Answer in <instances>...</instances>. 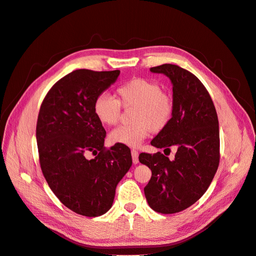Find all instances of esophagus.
Returning <instances> with one entry per match:
<instances>
[{"mask_svg":"<svg viewBox=\"0 0 256 256\" xmlns=\"http://www.w3.org/2000/svg\"><path fill=\"white\" fill-rule=\"evenodd\" d=\"M131 154H132V161H134V164H138V150H131Z\"/></svg>","mask_w":256,"mask_h":256,"instance_id":"1","label":"esophagus"}]
</instances>
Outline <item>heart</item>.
<instances>
[{
  "instance_id": "1",
  "label": "heart",
  "mask_w": 256,
  "mask_h": 256,
  "mask_svg": "<svg viewBox=\"0 0 256 256\" xmlns=\"http://www.w3.org/2000/svg\"><path fill=\"white\" fill-rule=\"evenodd\" d=\"M118 99L109 95H99L94 102V114L100 124L113 126L120 120V109H131L132 125L115 128L109 136L112 144L130 147L140 145L150 130L160 132L168 127L173 116V102L160 85L152 80L134 78L116 90Z\"/></svg>"
}]
</instances>
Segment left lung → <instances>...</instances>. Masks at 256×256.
<instances>
[{"label":"left lung","mask_w":256,"mask_h":256,"mask_svg":"<svg viewBox=\"0 0 256 256\" xmlns=\"http://www.w3.org/2000/svg\"><path fill=\"white\" fill-rule=\"evenodd\" d=\"M150 72L171 80L174 106L171 122L150 144L157 148L176 147L177 152L173 161L160 152L140 154L141 164L152 170L144 193L154 212L176 214L200 198L218 170V115L208 90L192 72L172 64L152 67Z\"/></svg>","instance_id":"left-lung-1"}]
</instances>
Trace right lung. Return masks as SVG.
Segmentation results:
<instances>
[{
	"label": "right lung",
	"instance_id": "right-lung-1",
	"mask_svg": "<svg viewBox=\"0 0 256 256\" xmlns=\"http://www.w3.org/2000/svg\"><path fill=\"white\" fill-rule=\"evenodd\" d=\"M120 70L78 69L60 79L44 98L36 125L42 174L70 210L98 216L112 206L115 189L132 164L129 147L104 146L106 130L94 114L95 99ZM92 152L95 158L86 154Z\"/></svg>",
	"mask_w": 256,
	"mask_h": 256
}]
</instances>
